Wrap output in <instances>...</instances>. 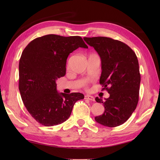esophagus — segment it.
<instances>
[{
	"label": "esophagus",
	"instance_id": "1",
	"mask_svg": "<svg viewBox=\"0 0 160 160\" xmlns=\"http://www.w3.org/2000/svg\"><path fill=\"white\" fill-rule=\"evenodd\" d=\"M84 99L89 100H91V101H94L95 100V98L93 96H89V95H86V96H84Z\"/></svg>",
	"mask_w": 160,
	"mask_h": 160
}]
</instances>
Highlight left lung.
<instances>
[{"label": "left lung", "instance_id": "left-lung-1", "mask_svg": "<svg viewBox=\"0 0 160 160\" xmlns=\"http://www.w3.org/2000/svg\"><path fill=\"white\" fill-rule=\"evenodd\" d=\"M101 58L100 84L110 94L103 101L104 112L95 120L108 127H115L127 121L133 113L139 100L141 76L136 54L125 43L107 37L84 38Z\"/></svg>", "mask_w": 160, "mask_h": 160}]
</instances>
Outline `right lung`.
<instances>
[{"instance_id":"right-lung-1","label":"right lung","mask_w":160,"mask_h":160,"mask_svg":"<svg viewBox=\"0 0 160 160\" xmlns=\"http://www.w3.org/2000/svg\"><path fill=\"white\" fill-rule=\"evenodd\" d=\"M88 48L80 36L49 34L30 42L19 62V91L30 115L45 127L62 123L69 118L74 104L84 98L80 93H58L56 81L66 73L69 53Z\"/></svg>"}]
</instances>
